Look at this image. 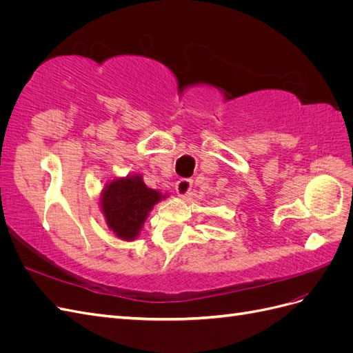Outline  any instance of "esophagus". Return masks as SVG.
Listing matches in <instances>:
<instances>
[{
    "mask_svg": "<svg viewBox=\"0 0 353 353\" xmlns=\"http://www.w3.org/2000/svg\"><path fill=\"white\" fill-rule=\"evenodd\" d=\"M175 190H176V194L179 197H185L190 193V190H191V181L187 179V178L179 179L178 183H176V185H175Z\"/></svg>",
    "mask_w": 353,
    "mask_h": 353,
    "instance_id": "1",
    "label": "esophagus"
}]
</instances>
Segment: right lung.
I'll use <instances>...</instances> for the list:
<instances>
[{"label": "right lung", "instance_id": "right-lung-1", "mask_svg": "<svg viewBox=\"0 0 353 353\" xmlns=\"http://www.w3.org/2000/svg\"><path fill=\"white\" fill-rule=\"evenodd\" d=\"M162 193L148 188L141 176L114 179L103 190L101 208L108 225L119 239L134 240Z\"/></svg>", "mask_w": 353, "mask_h": 353}]
</instances>
